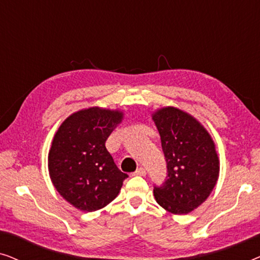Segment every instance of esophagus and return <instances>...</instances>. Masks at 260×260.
<instances>
[{"instance_id": "1", "label": "esophagus", "mask_w": 260, "mask_h": 260, "mask_svg": "<svg viewBox=\"0 0 260 260\" xmlns=\"http://www.w3.org/2000/svg\"><path fill=\"white\" fill-rule=\"evenodd\" d=\"M145 174H147V170H145L143 167H140L136 172L134 173V175H138V176H145Z\"/></svg>"}]
</instances>
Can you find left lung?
I'll list each match as a JSON object with an SVG mask.
<instances>
[{
  "label": "left lung",
  "instance_id": "8db88e82",
  "mask_svg": "<svg viewBox=\"0 0 260 260\" xmlns=\"http://www.w3.org/2000/svg\"><path fill=\"white\" fill-rule=\"evenodd\" d=\"M152 119L167 162L165 182L154 186L155 199L173 214H187L208 198L218 180L214 143L198 120L179 109L158 110Z\"/></svg>",
  "mask_w": 260,
  "mask_h": 260
}]
</instances>
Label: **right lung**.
Instances as JSON below:
<instances>
[{"instance_id": "1", "label": "right lung", "mask_w": 260, "mask_h": 260, "mask_svg": "<svg viewBox=\"0 0 260 260\" xmlns=\"http://www.w3.org/2000/svg\"><path fill=\"white\" fill-rule=\"evenodd\" d=\"M120 119L118 111L90 108L70 116L55 134L48 155L49 175L60 195L80 211L105 207L127 177L105 147Z\"/></svg>"}]
</instances>
